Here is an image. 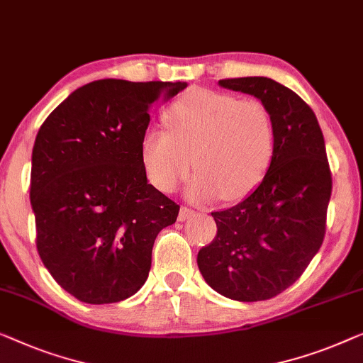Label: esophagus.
Returning a JSON list of instances; mask_svg holds the SVG:
<instances>
[{"instance_id": "34e87169", "label": "esophagus", "mask_w": 363, "mask_h": 363, "mask_svg": "<svg viewBox=\"0 0 363 363\" xmlns=\"http://www.w3.org/2000/svg\"><path fill=\"white\" fill-rule=\"evenodd\" d=\"M194 214L193 209L186 208V206H182L180 208V213H178V220H186L188 218H191Z\"/></svg>"}]
</instances>
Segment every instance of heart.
<instances>
[{
	"label": "heart",
	"instance_id": "1",
	"mask_svg": "<svg viewBox=\"0 0 363 363\" xmlns=\"http://www.w3.org/2000/svg\"><path fill=\"white\" fill-rule=\"evenodd\" d=\"M169 130L149 128L140 160L157 190L172 193L191 170L186 196L208 201L244 198L262 182L275 152V128L257 99L194 90L165 113Z\"/></svg>",
	"mask_w": 363,
	"mask_h": 363
}]
</instances>
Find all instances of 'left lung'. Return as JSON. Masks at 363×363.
<instances>
[{
	"label": "left lung",
	"instance_id": "8db88e82",
	"mask_svg": "<svg viewBox=\"0 0 363 363\" xmlns=\"http://www.w3.org/2000/svg\"><path fill=\"white\" fill-rule=\"evenodd\" d=\"M219 86L260 99L275 128V152L249 196L211 213L218 234L198 252V269L219 295L264 301L293 285L318 254L333 178L316 114L295 91L267 77Z\"/></svg>",
	"mask_w": 363,
	"mask_h": 363
}]
</instances>
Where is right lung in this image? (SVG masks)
Returning a JSON list of instances; mask_svg holds the SVG:
<instances>
[{
    "label": "right lung",
    "mask_w": 363,
    "mask_h": 363,
    "mask_svg": "<svg viewBox=\"0 0 363 363\" xmlns=\"http://www.w3.org/2000/svg\"><path fill=\"white\" fill-rule=\"evenodd\" d=\"M185 88L104 78L68 94L40 125L30 169L38 252L83 303L138 293L157 234L177 220L180 206L147 180L140 140L152 104Z\"/></svg>",
    "instance_id": "right-lung-1"
}]
</instances>
